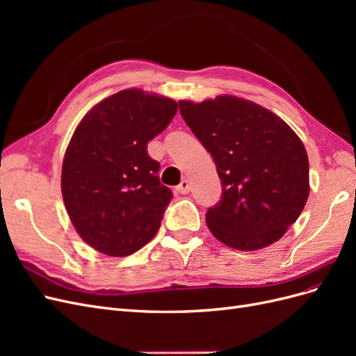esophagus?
Masks as SVG:
<instances>
[{"instance_id": "obj_1", "label": "esophagus", "mask_w": 356, "mask_h": 356, "mask_svg": "<svg viewBox=\"0 0 356 356\" xmlns=\"http://www.w3.org/2000/svg\"><path fill=\"white\" fill-rule=\"evenodd\" d=\"M190 182H188V179H182L181 182H179V186H177V191L178 193H181V195H187V193L190 191Z\"/></svg>"}]
</instances>
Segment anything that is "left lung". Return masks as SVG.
<instances>
[{"instance_id":"8db88e82","label":"left lung","mask_w":356,"mask_h":356,"mask_svg":"<svg viewBox=\"0 0 356 356\" xmlns=\"http://www.w3.org/2000/svg\"><path fill=\"white\" fill-rule=\"evenodd\" d=\"M178 104L221 179V199L207 212L211 233L239 251L281 239L309 197V159L296 132L264 106L230 95Z\"/></svg>"}]
</instances>
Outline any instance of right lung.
<instances>
[{
  "label": "right lung",
  "instance_id": "add662e5",
  "mask_svg": "<svg viewBox=\"0 0 356 356\" xmlns=\"http://www.w3.org/2000/svg\"><path fill=\"white\" fill-rule=\"evenodd\" d=\"M178 104L126 89L84 115L62 165V197L80 238L105 255L126 257L152 241L172 199L147 144Z\"/></svg>",
  "mask_w": 356,
  "mask_h": 356
}]
</instances>
